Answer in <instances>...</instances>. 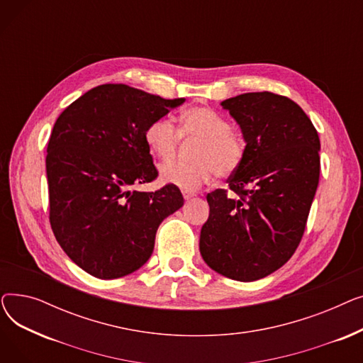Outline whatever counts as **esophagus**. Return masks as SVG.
I'll use <instances>...</instances> for the list:
<instances>
[{"instance_id": "obj_1", "label": "esophagus", "mask_w": 363, "mask_h": 363, "mask_svg": "<svg viewBox=\"0 0 363 363\" xmlns=\"http://www.w3.org/2000/svg\"><path fill=\"white\" fill-rule=\"evenodd\" d=\"M182 196H184V199H185V200H189V199H193V197H194V194H193V193L184 191V189H182Z\"/></svg>"}]
</instances>
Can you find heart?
<instances>
[{"mask_svg": "<svg viewBox=\"0 0 363 363\" xmlns=\"http://www.w3.org/2000/svg\"><path fill=\"white\" fill-rule=\"evenodd\" d=\"M179 123L182 137L201 140L194 152L197 162L163 164L160 178L164 184L194 193L212 181L215 172L219 177H228L235 172L241 163L242 147L223 116L212 108L194 107L181 114ZM145 143L159 160L167 162L175 156L179 132L169 119H157L147 128Z\"/></svg>", "mask_w": 363, "mask_h": 363, "instance_id": "1", "label": "heart"}]
</instances>
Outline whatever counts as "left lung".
Here are the masks:
<instances>
[{
    "label": "left lung",
    "mask_w": 363,
    "mask_h": 363,
    "mask_svg": "<svg viewBox=\"0 0 363 363\" xmlns=\"http://www.w3.org/2000/svg\"><path fill=\"white\" fill-rule=\"evenodd\" d=\"M238 123L245 148L225 189L207 194L200 233L208 268L250 282L279 269L303 237L319 182L318 132L293 100L247 92L220 103Z\"/></svg>",
    "instance_id": "obj_1"
}]
</instances>
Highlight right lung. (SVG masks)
<instances>
[{
    "mask_svg": "<svg viewBox=\"0 0 363 363\" xmlns=\"http://www.w3.org/2000/svg\"><path fill=\"white\" fill-rule=\"evenodd\" d=\"M184 103L106 84L55 121L45 162L50 223L65 253L89 275L114 279L138 271L155 250L159 225L184 206L175 185L130 189L157 178L147 128Z\"/></svg>",
    "mask_w": 363,
    "mask_h": 363,
    "instance_id": "1",
    "label": "right lung"
}]
</instances>
